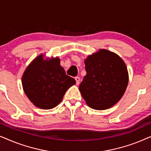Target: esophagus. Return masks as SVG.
<instances>
[{
    "instance_id": "1",
    "label": "esophagus",
    "mask_w": 151,
    "mask_h": 151,
    "mask_svg": "<svg viewBox=\"0 0 151 151\" xmlns=\"http://www.w3.org/2000/svg\"><path fill=\"white\" fill-rule=\"evenodd\" d=\"M75 80H76V84H77V85H78V84H80V78L79 77H76L75 78Z\"/></svg>"
}]
</instances>
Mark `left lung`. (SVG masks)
<instances>
[{"mask_svg":"<svg viewBox=\"0 0 151 151\" xmlns=\"http://www.w3.org/2000/svg\"><path fill=\"white\" fill-rule=\"evenodd\" d=\"M86 75L79 90L86 104L96 110L112 107L122 98L129 82V73L123 60L106 49L84 60Z\"/></svg>","mask_w":151,"mask_h":151,"instance_id":"8db88e82","label":"left lung"}]
</instances>
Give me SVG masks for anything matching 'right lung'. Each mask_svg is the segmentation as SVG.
I'll return each instance as SVG.
<instances>
[{"label": "right lung", "instance_id": "add662e5", "mask_svg": "<svg viewBox=\"0 0 151 151\" xmlns=\"http://www.w3.org/2000/svg\"><path fill=\"white\" fill-rule=\"evenodd\" d=\"M76 84L60 65L59 58L44 59V55L36 57L26 68L22 77V88L35 106L51 109L62 102L64 95Z\"/></svg>", "mask_w": 151, "mask_h": 151}]
</instances>
